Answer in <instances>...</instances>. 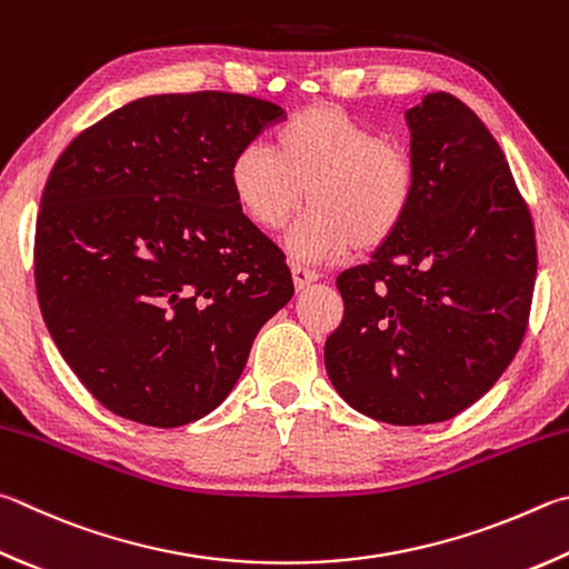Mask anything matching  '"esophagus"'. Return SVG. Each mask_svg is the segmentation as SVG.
Wrapping results in <instances>:
<instances>
[{"instance_id": "esophagus-1", "label": "esophagus", "mask_w": 569, "mask_h": 569, "mask_svg": "<svg viewBox=\"0 0 569 569\" xmlns=\"http://www.w3.org/2000/svg\"><path fill=\"white\" fill-rule=\"evenodd\" d=\"M291 273H293V283H296L298 291H301V288H306L308 283L318 281V273L313 271V268H306L301 263H291Z\"/></svg>"}]
</instances>
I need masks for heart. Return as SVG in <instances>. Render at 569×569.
Returning <instances> with one entry per match:
<instances>
[{"label":"heart","instance_id":"obj_1","mask_svg":"<svg viewBox=\"0 0 569 569\" xmlns=\"http://www.w3.org/2000/svg\"><path fill=\"white\" fill-rule=\"evenodd\" d=\"M236 203L266 231L283 229L306 203L288 246L326 261L388 243L416 199V163L400 141L338 107H308L273 129V149L251 141L229 169Z\"/></svg>","mask_w":569,"mask_h":569}]
</instances>
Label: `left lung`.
Instances as JSON below:
<instances>
[{
  "label": "left lung",
  "mask_w": 569,
  "mask_h": 569,
  "mask_svg": "<svg viewBox=\"0 0 569 569\" xmlns=\"http://www.w3.org/2000/svg\"><path fill=\"white\" fill-rule=\"evenodd\" d=\"M416 199L400 231L338 276L326 370L350 408L442 422L482 398L528 328L535 226L505 153L470 107L436 91L406 111Z\"/></svg>",
  "instance_id": "left-lung-1"
}]
</instances>
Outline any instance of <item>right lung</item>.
<instances>
[{"label":"right lung","mask_w":569,"mask_h":569,"mask_svg":"<svg viewBox=\"0 0 569 569\" xmlns=\"http://www.w3.org/2000/svg\"><path fill=\"white\" fill-rule=\"evenodd\" d=\"M281 119L246 94H157L61 151L37 216V298L59 353L107 410L153 428L203 418L291 301L283 251L229 183L236 151Z\"/></svg>","instance_id":"add662e5"}]
</instances>
